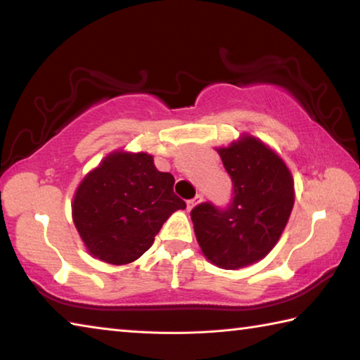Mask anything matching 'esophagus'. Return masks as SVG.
<instances>
[{"mask_svg": "<svg viewBox=\"0 0 360 360\" xmlns=\"http://www.w3.org/2000/svg\"><path fill=\"white\" fill-rule=\"evenodd\" d=\"M202 200H203L202 195H197V197H195V198L188 200V202H187V210H192L193 206H197L200 202H202Z\"/></svg>", "mask_w": 360, "mask_h": 360, "instance_id": "esophagus-1", "label": "esophagus"}]
</instances>
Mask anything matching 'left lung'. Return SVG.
Wrapping results in <instances>:
<instances>
[{"label": "left lung", "instance_id": "1", "mask_svg": "<svg viewBox=\"0 0 360 360\" xmlns=\"http://www.w3.org/2000/svg\"><path fill=\"white\" fill-rule=\"evenodd\" d=\"M216 150L231 178L233 200L225 210L195 206L191 217L205 257L224 270H238L264 259L281 238L295 202L294 179L259 138L241 135Z\"/></svg>", "mask_w": 360, "mask_h": 360}]
</instances>
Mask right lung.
Masks as SVG:
<instances>
[{
	"label": "right lung",
	"instance_id": "right-lung-1",
	"mask_svg": "<svg viewBox=\"0 0 360 360\" xmlns=\"http://www.w3.org/2000/svg\"><path fill=\"white\" fill-rule=\"evenodd\" d=\"M173 174L158 172L148 152L114 150L84 176L72 198V222L95 259L125 265L148 251L184 200Z\"/></svg>",
	"mask_w": 360,
	"mask_h": 360
}]
</instances>
